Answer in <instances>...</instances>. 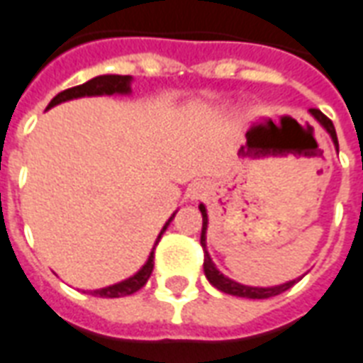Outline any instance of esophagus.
<instances>
[{"label": "esophagus", "mask_w": 363, "mask_h": 363, "mask_svg": "<svg viewBox=\"0 0 363 363\" xmlns=\"http://www.w3.org/2000/svg\"><path fill=\"white\" fill-rule=\"evenodd\" d=\"M200 192H202V190H200V186H198V184H194V186L190 189V196H192V198H198V196H200Z\"/></svg>", "instance_id": "1"}]
</instances>
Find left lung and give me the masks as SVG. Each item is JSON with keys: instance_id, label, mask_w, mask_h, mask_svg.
Returning a JSON list of instances; mask_svg holds the SVG:
<instances>
[{"instance_id": "8db88e82", "label": "left lung", "mask_w": 363, "mask_h": 363, "mask_svg": "<svg viewBox=\"0 0 363 363\" xmlns=\"http://www.w3.org/2000/svg\"><path fill=\"white\" fill-rule=\"evenodd\" d=\"M310 113L318 119V123L321 127L327 130V133L331 134L333 144L337 147V152H339V140H337V133H335V127H333V121L329 117H325L319 109H310ZM200 211H202V236H200V244H202L203 248V273H206V277L213 286H216L217 291L225 292V294H230V296H240V298H254V300H262V298H271V296H277L281 292L289 291L292 284L296 283V281H289V283L284 284H277V286H246V284H240L233 281V279L225 277L221 271L217 269L216 264L211 262V257H209L208 250H206V230H208V211H206V206L200 203ZM300 281V279H298Z\"/></svg>"}]
</instances>
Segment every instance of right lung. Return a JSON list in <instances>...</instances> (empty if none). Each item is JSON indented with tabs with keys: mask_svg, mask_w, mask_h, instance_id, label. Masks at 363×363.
<instances>
[{
	"mask_svg": "<svg viewBox=\"0 0 363 363\" xmlns=\"http://www.w3.org/2000/svg\"><path fill=\"white\" fill-rule=\"evenodd\" d=\"M130 80L133 77H128V74H101V77H96V79L88 80L84 84L80 86H72V88H67L63 92H59L55 98L50 101V106L48 109L53 106H57L61 101H67V99H74V98H82V96H111V94H128L130 92ZM174 213L169 217V221L165 223V227L161 229L160 236H157V240L155 244L160 242L161 235L165 233V229L169 227V223L173 221ZM155 250V246H154ZM154 250L150 252V256H147V262L142 265V269L133 275V277H128L127 281H121L117 284H111V286H106V289H98V291H90L92 292V296H99V298H121V296H128V294H134L136 291H140L142 286L147 283V279L152 275V271H154Z\"/></svg>",
	"mask_w": 363,
	"mask_h": 363,
	"instance_id": "add662e5",
	"label": "right lung"
}]
</instances>
